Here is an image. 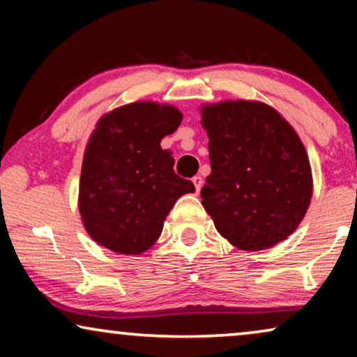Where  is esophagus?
<instances>
[{
    "label": "esophagus",
    "mask_w": 357,
    "mask_h": 357,
    "mask_svg": "<svg viewBox=\"0 0 357 357\" xmlns=\"http://www.w3.org/2000/svg\"><path fill=\"white\" fill-rule=\"evenodd\" d=\"M192 182L195 185V188H197V192L199 193V190H202V187H203V178L199 177V175H195V177L192 178Z\"/></svg>",
    "instance_id": "1"
}]
</instances>
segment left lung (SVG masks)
Here are the masks:
<instances>
[{
	"label": "left lung",
	"instance_id": "left-lung-1",
	"mask_svg": "<svg viewBox=\"0 0 357 357\" xmlns=\"http://www.w3.org/2000/svg\"><path fill=\"white\" fill-rule=\"evenodd\" d=\"M211 174L202 204L224 238L241 250H265L296 231L312 198L309 155L273 107L224 100L202 107Z\"/></svg>",
	"mask_w": 357,
	"mask_h": 357
}]
</instances>
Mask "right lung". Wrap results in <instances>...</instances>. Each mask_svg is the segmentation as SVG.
<instances>
[{
	"label": "right lung",
	"mask_w": 357,
	"mask_h": 357,
	"mask_svg": "<svg viewBox=\"0 0 357 357\" xmlns=\"http://www.w3.org/2000/svg\"><path fill=\"white\" fill-rule=\"evenodd\" d=\"M182 121L178 109L133 102L97 121L82 159L79 213L87 234L121 255H141L162 232L177 199L193 193L190 180L174 172L160 139Z\"/></svg>",
	"instance_id": "1"
}]
</instances>
